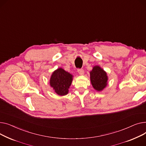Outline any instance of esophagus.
<instances>
[{"label": "esophagus", "mask_w": 146, "mask_h": 146, "mask_svg": "<svg viewBox=\"0 0 146 146\" xmlns=\"http://www.w3.org/2000/svg\"><path fill=\"white\" fill-rule=\"evenodd\" d=\"M78 72L81 75H82L84 74V71L82 69H78Z\"/></svg>", "instance_id": "obj_1"}]
</instances>
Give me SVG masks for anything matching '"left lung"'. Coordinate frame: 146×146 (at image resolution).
<instances>
[{
	"instance_id": "left-lung-1",
	"label": "left lung",
	"mask_w": 146,
	"mask_h": 146,
	"mask_svg": "<svg viewBox=\"0 0 146 146\" xmlns=\"http://www.w3.org/2000/svg\"><path fill=\"white\" fill-rule=\"evenodd\" d=\"M90 74L91 83L94 90L101 91L107 87L108 78L107 72L102 68L98 65L94 66Z\"/></svg>"
}]
</instances>
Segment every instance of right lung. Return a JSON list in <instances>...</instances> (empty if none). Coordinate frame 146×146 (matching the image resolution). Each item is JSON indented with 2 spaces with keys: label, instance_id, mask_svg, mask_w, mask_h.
<instances>
[{
  "label": "right lung",
  "instance_id": "add662e5",
  "mask_svg": "<svg viewBox=\"0 0 146 146\" xmlns=\"http://www.w3.org/2000/svg\"><path fill=\"white\" fill-rule=\"evenodd\" d=\"M73 80V75L62 68L55 70L49 80L50 86L53 88L58 95L64 96L69 92V88Z\"/></svg>",
  "mask_w": 146,
  "mask_h": 146
}]
</instances>
